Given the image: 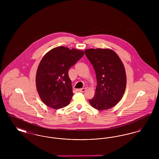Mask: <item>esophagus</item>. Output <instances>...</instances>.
Returning a JSON list of instances; mask_svg holds the SVG:
<instances>
[{"instance_id": "obj_1", "label": "esophagus", "mask_w": 159, "mask_h": 159, "mask_svg": "<svg viewBox=\"0 0 159 159\" xmlns=\"http://www.w3.org/2000/svg\"><path fill=\"white\" fill-rule=\"evenodd\" d=\"M86 91V88H82V89H77V91H78V92H85Z\"/></svg>"}]
</instances>
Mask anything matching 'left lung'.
Listing matches in <instances>:
<instances>
[{
	"instance_id": "1",
	"label": "left lung",
	"mask_w": 159,
	"mask_h": 159,
	"mask_svg": "<svg viewBox=\"0 0 159 159\" xmlns=\"http://www.w3.org/2000/svg\"><path fill=\"white\" fill-rule=\"evenodd\" d=\"M85 55L96 73L97 85L89 103L98 110L110 109L121 99L126 86L125 68L117 54L110 49H88Z\"/></svg>"
}]
</instances>
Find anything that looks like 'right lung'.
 <instances>
[{
  "label": "right lung",
  "instance_id": "add662e5",
  "mask_svg": "<svg viewBox=\"0 0 159 159\" xmlns=\"http://www.w3.org/2000/svg\"><path fill=\"white\" fill-rule=\"evenodd\" d=\"M83 51L58 46L48 52L38 66L36 84L46 106L60 109L68 106L73 96L68 70L83 55Z\"/></svg>",
  "mask_w": 159,
  "mask_h": 159
}]
</instances>
